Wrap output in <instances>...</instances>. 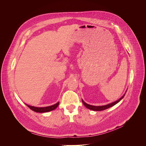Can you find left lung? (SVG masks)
Instances as JSON below:
<instances>
[{
	"label": "left lung",
	"instance_id": "left-lung-1",
	"mask_svg": "<svg viewBox=\"0 0 146 146\" xmlns=\"http://www.w3.org/2000/svg\"><path fill=\"white\" fill-rule=\"evenodd\" d=\"M125 94H123L120 99H118L117 100H116V101H115V102H114L111 103V104H108V105H103V106H94V105H89V104H88L85 103V102H84L83 100H82V102H83V105H85L87 108L90 109V110H93V111H102V110H106V109H108V108H110V107H113V106L115 105L116 104H117V103L119 102V101L123 99V97H124Z\"/></svg>",
	"mask_w": 146,
	"mask_h": 146
}]
</instances>
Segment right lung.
<instances>
[{
	"label": "right lung",
	"mask_w": 146,
	"mask_h": 146,
	"mask_svg": "<svg viewBox=\"0 0 146 146\" xmlns=\"http://www.w3.org/2000/svg\"><path fill=\"white\" fill-rule=\"evenodd\" d=\"M58 105H59V102H57L55 105L48 106V107H33V106H30L29 105H27L29 108H30L31 110H33V111H34L35 112L46 113V112H48V111H52V110H55L57 107H58Z\"/></svg>",
	"instance_id": "1"
}]
</instances>
